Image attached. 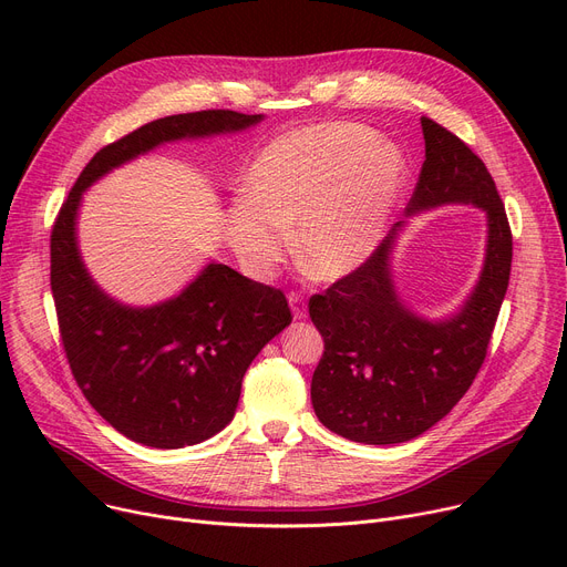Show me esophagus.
<instances>
[{
    "label": "esophagus",
    "mask_w": 567,
    "mask_h": 567,
    "mask_svg": "<svg viewBox=\"0 0 567 567\" xmlns=\"http://www.w3.org/2000/svg\"><path fill=\"white\" fill-rule=\"evenodd\" d=\"M287 301H289V308H291L293 319H306V317H308V308H306L303 293H299V291H289Z\"/></svg>",
    "instance_id": "1"
}]
</instances>
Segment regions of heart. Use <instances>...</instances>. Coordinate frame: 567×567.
I'll list each match as a JSON object with an SVG mask.
<instances>
[{
  "label": "heart",
  "mask_w": 567,
  "mask_h": 567,
  "mask_svg": "<svg viewBox=\"0 0 567 567\" xmlns=\"http://www.w3.org/2000/svg\"><path fill=\"white\" fill-rule=\"evenodd\" d=\"M404 158L389 140L349 122L312 124L268 142L244 174V197L223 214L238 266L268 278L291 248L312 278L363 266L389 227Z\"/></svg>",
  "instance_id": "obj_1"
}]
</instances>
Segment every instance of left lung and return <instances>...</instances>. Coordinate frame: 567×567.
<instances>
[{"instance_id": "8db88e82", "label": "left lung", "mask_w": 567, "mask_h": 567, "mask_svg": "<svg viewBox=\"0 0 567 567\" xmlns=\"http://www.w3.org/2000/svg\"><path fill=\"white\" fill-rule=\"evenodd\" d=\"M425 163L406 217L439 205L481 207L488 220L486 261L461 310L427 320L400 299L392 252L395 223L374 255L310 299L323 338L312 374V406L331 432L370 445L404 443L427 432L478 374L511 280L513 234L485 163L451 131L423 116Z\"/></svg>"}]
</instances>
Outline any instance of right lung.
Segmentation results:
<instances>
[{"mask_svg":"<svg viewBox=\"0 0 567 567\" xmlns=\"http://www.w3.org/2000/svg\"><path fill=\"white\" fill-rule=\"evenodd\" d=\"M264 114L204 110L133 131L89 161L50 238V285L80 391L124 436L186 449L225 430L255 355L291 323L280 289L208 261L167 301L126 306L86 271L78 244L82 195L112 169L182 140L244 133Z\"/></svg>","mask_w":567,"mask_h":567,"instance_id":"add662e5","label":"right lung"}]
</instances>
